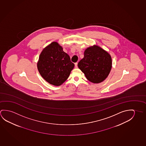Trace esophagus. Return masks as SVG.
I'll return each mask as SVG.
<instances>
[{"instance_id":"1","label":"esophagus","mask_w":146,"mask_h":146,"mask_svg":"<svg viewBox=\"0 0 146 146\" xmlns=\"http://www.w3.org/2000/svg\"><path fill=\"white\" fill-rule=\"evenodd\" d=\"M74 65H75V67L76 68H78V63H76Z\"/></svg>"}]
</instances>
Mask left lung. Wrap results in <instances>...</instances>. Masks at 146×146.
<instances>
[{
	"label": "left lung",
	"instance_id": "obj_1",
	"mask_svg": "<svg viewBox=\"0 0 146 146\" xmlns=\"http://www.w3.org/2000/svg\"><path fill=\"white\" fill-rule=\"evenodd\" d=\"M111 65V56L97 46L86 49L84 58L78 64L86 78L93 83L104 81L110 72Z\"/></svg>",
	"mask_w": 146,
	"mask_h": 146
}]
</instances>
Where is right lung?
I'll list each match as a JSON object with an SVG mask.
<instances>
[{"mask_svg":"<svg viewBox=\"0 0 146 146\" xmlns=\"http://www.w3.org/2000/svg\"><path fill=\"white\" fill-rule=\"evenodd\" d=\"M37 65L41 76L50 84L58 86L68 79L74 64L62 46L53 42L42 50Z\"/></svg>","mask_w":146,"mask_h":146,"instance_id":"right-lung-1","label":"right lung"}]
</instances>
